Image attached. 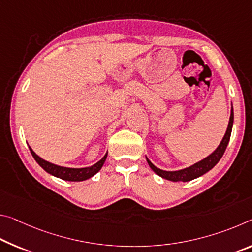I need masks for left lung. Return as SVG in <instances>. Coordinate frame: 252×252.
Returning <instances> with one entry per match:
<instances>
[{"mask_svg":"<svg viewBox=\"0 0 252 252\" xmlns=\"http://www.w3.org/2000/svg\"><path fill=\"white\" fill-rule=\"evenodd\" d=\"M232 126H233V107H231L229 125H227L226 132L224 134V137H223L221 143L219 145V147L213 151L212 154L203 159V160L194 163V165L187 167V168H184L181 170H175V171H167V170L157 168V167H156L154 163L146 157L147 161L149 163L150 168L153 169L158 176H160L165 179H168V181H171V182H189L191 179H195L199 176H202V175L206 174L207 171L212 169L213 167L220 161V159L222 158V156L226 149L227 143L230 141Z\"/></svg>","mask_w":252,"mask_h":252,"instance_id":"left-lung-1","label":"left lung"}]
</instances>
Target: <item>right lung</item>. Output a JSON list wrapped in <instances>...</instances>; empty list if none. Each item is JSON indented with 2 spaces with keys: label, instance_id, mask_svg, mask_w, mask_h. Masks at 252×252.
Segmentation results:
<instances>
[{
  "label": "right lung",
  "instance_id": "1",
  "mask_svg": "<svg viewBox=\"0 0 252 252\" xmlns=\"http://www.w3.org/2000/svg\"><path fill=\"white\" fill-rule=\"evenodd\" d=\"M29 149L31 151V155L33 156L34 160L37 161L39 165L47 171V173H49L55 177H58L61 179H63V181H69V182H82L93 177L95 174L101 170L102 166L104 165L105 159L107 157V153H106L104 155V157L95 163V165L85 167V168H68V167L58 166V165H55V163L47 161L45 159L40 158L39 156L35 154L32 149H31V147H29Z\"/></svg>",
  "mask_w": 252,
  "mask_h": 252
}]
</instances>
